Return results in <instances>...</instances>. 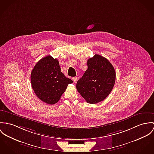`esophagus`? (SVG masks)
<instances>
[{
	"instance_id": "34e87169",
	"label": "esophagus",
	"mask_w": 154,
	"mask_h": 154,
	"mask_svg": "<svg viewBox=\"0 0 154 154\" xmlns=\"http://www.w3.org/2000/svg\"><path fill=\"white\" fill-rule=\"evenodd\" d=\"M72 79H73V82L74 83H76V82H77V81H78V77H73V78H72Z\"/></svg>"
}]
</instances>
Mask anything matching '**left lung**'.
I'll list each match as a JSON object with an SVG mask.
<instances>
[{"instance_id":"1","label":"left lung","mask_w":154,"mask_h":154,"mask_svg":"<svg viewBox=\"0 0 154 154\" xmlns=\"http://www.w3.org/2000/svg\"><path fill=\"white\" fill-rule=\"evenodd\" d=\"M88 69L77 82L76 89L85 100L91 104L103 100L112 91L116 72L105 57L95 54L87 62Z\"/></svg>"}]
</instances>
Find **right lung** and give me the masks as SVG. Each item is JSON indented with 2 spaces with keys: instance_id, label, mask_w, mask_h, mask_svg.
<instances>
[{
  "instance_id": "obj_1",
  "label": "right lung",
  "mask_w": 154,
  "mask_h": 154,
  "mask_svg": "<svg viewBox=\"0 0 154 154\" xmlns=\"http://www.w3.org/2000/svg\"><path fill=\"white\" fill-rule=\"evenodd\" d=\"M31 85L36 96L49 105L57 103L73 81L61 72L58 60L44 57L34 66L30 75Z\"/></svg>"
}]
</instances>
